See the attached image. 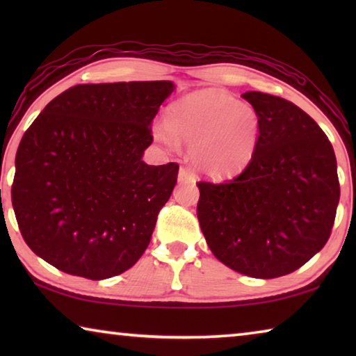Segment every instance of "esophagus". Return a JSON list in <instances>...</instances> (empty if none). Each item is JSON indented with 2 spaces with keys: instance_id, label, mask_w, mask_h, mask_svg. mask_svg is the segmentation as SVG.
Wrapping results in <instances>:
<instances>
[{
  "instance_id": "1",
  "label": "esophagus",
  "mask_w": 356,
  "mask_h": 356,
  "mask_svg": "<svg viewBox=\"0 0 356 356\" xmlns=\"http://www.w3.org/2000/svg\"><path fill=\"white\" fill-rule=\"evenodd\" d=\"M179 182L180 184H186V182H196L195 176H193V172L190 170H186V168H180L179 170Z\"/></svg>"
}]
</instances>
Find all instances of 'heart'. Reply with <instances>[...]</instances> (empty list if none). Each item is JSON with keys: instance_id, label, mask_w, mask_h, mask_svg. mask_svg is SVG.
Wrapping results in <instances>:
<instances>
[{"instance_id": "1", "label": "heart", "mask_w": 356, "mask_h": 356, "mask_svg": "<svg viewBox=\"0 0 356 356\" xmlns=\"http://www.w3.org/2000/svg\"><path fill=\"white\" fill-rule=\"evenodd\" d=\"M261 122L254 108L220 89H202L172 106L168 125L155 138L172 146L176 138L190 146L197 170L213 179L243 171L254 156Z\"/></svg>"}]
</instances>
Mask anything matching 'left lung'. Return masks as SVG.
<instances>
[{"mask_svg": "<svg viewBox=\"0 0 356 356\" xmlns=\"http://www.w3.org/2000/svg\"><path fill=\"white\" fill-rule=\"evenodd\" d=\"M243 99L261 122L254 156L236 179L197 184V220L220 262L251 278H278L330 238L341 193L336 156L292 102L257 91Z\"/></svg>", "mask_w": 356, "mask_h": 356, "instance_id": "8db88e82", "label": "left lung"}]
</instances>
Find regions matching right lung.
I'll return each instance as SVG.
<instances>
[{
    "instance_id": "add662e5",
    "label": "right lung",
    "mask_w": 356,
    "mask_h": 356,
    "mask_svg": "<svg viewBox=\"0 0 356 356\" xmlns=\"http://www.w3.org/2000/svg\"><path fill=\"white\" fill-rule=\"evenodd\" d=\"M172 81L76 84L35 118L15 155L12 206L35 254L106 280L146 251L179 165L143 161Z\"/></svg>"
}]
</instances>
